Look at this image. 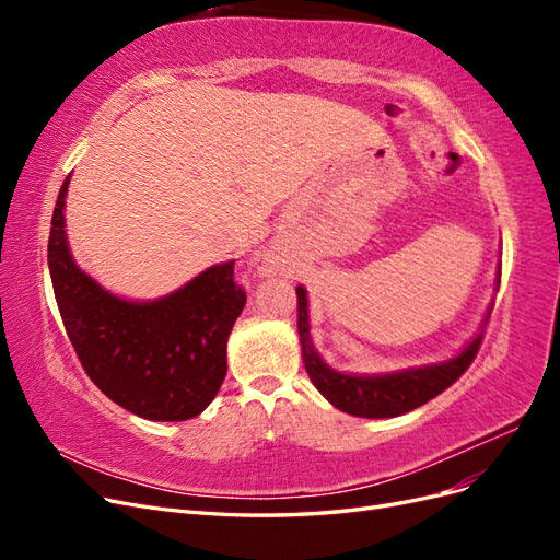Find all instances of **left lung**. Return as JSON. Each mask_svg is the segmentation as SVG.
I'll return each mask as SVG.
<instances>
[{
  "instance_id": "8db88e82",
  "label": "left lung",
  "mask_w": 560,
  "mask_h": 560,
  "mask_svg": "<svg viewBox=\"0 0 560 560\" xmlns=\"http://www.w3.org/2000/svg\"><path fill=\"white\" fill-rule=\"evenodd\" d=\"M296 296L301 354L313 385L336 406V409L358 418H395L418 409V406L434 399L436 395H442L448 385H453L465 374L467 366L477 358L483 338V334H477L455 354V358L439 364L401 369L393 371V374H343V371H336L322 360L313 346L308 322V296L301 284L296 287Z\"/></svg>"
}]
</instances>
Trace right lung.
Wrapping results in <instances>:
<instances>
[{
  "label": "right lung",
  "mask_w": 560,
  "mask_h": 560,
  "mask_svg": "<svg viewBox=\"0 0 560 560\" xmlns=\"http://www.w3.org/2000/svg\"><path fill=\"white\" fill-rule=\"evenodd\" d=\"M62 182L48 235V270L67 336L89 378L126 411L177 422L208 409L226 376V341L245 308L233 261L202 270L173 294L128 301L77 266L65 235Z\"/></svg>",
  "instance_id": "1"
}]
</instances>
